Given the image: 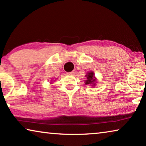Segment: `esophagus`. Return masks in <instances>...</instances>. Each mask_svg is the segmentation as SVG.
<instances>
[{
	"mask_svg": "<svg viewBox=\"0 0 146 146\" xmlns=\"http://www.w3.org/2000/svg\"><path fill=\"white\" fill-rule=\"evenodd\" d=\"M67 74H68V75H75V71H71V72L67 73Z\"/></svg>",
	"mask_w": 146,
	"mask_h": 146,
	"instance_id": "34e87169",
	"label": "esophagus"
}]
</instances>
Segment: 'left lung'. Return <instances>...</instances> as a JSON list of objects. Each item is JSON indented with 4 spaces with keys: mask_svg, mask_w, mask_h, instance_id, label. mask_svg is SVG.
<instances>
[{
    "mask_svg": "<svg viewBox=\"0 0 146 146\" xmlns=\"http://www.w3.org/2000/svg\"><path fill=\"white\" fill-rule=\"evenodd\" d=\"M86 77V80H85V84H91L92 86H95L96 82L97 81L96 79L94 77V73L92 71H90L88 73H86L85 75Z\"/></svg>",
    "mask_w": 146,
    "mask_h": 146,
    "instance_id": "1",
    "label": "left lung"
}]
</instances>
